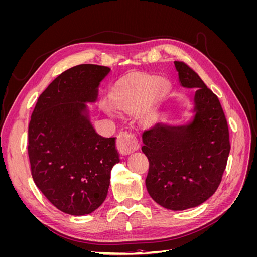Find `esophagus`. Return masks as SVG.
<instances>
[{
	"label": "esophagus",
	"mask_w": 257,
	"mask_h": 257,
	"mask_svg": "<svg viewBox=\"0 0 257 257\" xmlns=\"http://www.w3.org/2000/svg\"><path fill=\"white\" fill-rule=\"evenodd\" d=\"M116 148L121 154L127 155L132 152L138 150L139 144L134 134L127 133V132H121L116 139Z\"/></svg>",
	"instance_id": "esophagus-1"
}]
</instances>
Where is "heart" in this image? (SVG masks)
Returning a JSON list of instances; mask_svg holds the SVG:
<instances>
[{"mask_svg": "<svg viewBox=\"0 0 257 257\" xmlns=\"http://www.w3.org/2000/svg\"><path fill=\"white\" fill-rule=\"evenodd\" d=\"M172 85L166 79L155 76H138L118 83L111 89L108 99L100 100L99 107L113 116L116 111L135 113L141 125L152 127L160 121L163 104Z\"/></svg>", "mask_w": 257, "mask_h": 257, "instance_id": "b5f03b06", "label": "heart"}]
</instances>
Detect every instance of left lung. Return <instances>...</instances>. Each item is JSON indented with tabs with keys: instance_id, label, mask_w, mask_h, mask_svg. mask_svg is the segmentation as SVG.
Listing matches in <instances>:
<instances>
[{
	"instance_id": "left-lung-1",
	"label": "left lung",
	"mask_w": 257,
	"mask_h": 257,
	"mask_svg": "<svg viewBox=\"0 0 257 257\" xmlns=\"http://www.w3.org/2000/svg\"><path fill=\"white\" fill-rule=\"evenodd\" d=\"M179 82L194 91L180 124L158 123L143 133L149 160L148 193L160 206L185 210L201 205L219 188L230 151L226 118L214 93L184 62L175 61Z\"/></svg>"
}]
</instances>
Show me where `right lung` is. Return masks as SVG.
Masks as SVG:
<instances>
[{"label":"right lung","instance_id":"obj_1","mask_svg":"<svg viewBox=\"0 0 257 257\" xmlns=\"http://www.w3.org/2000/svg\"><path fill=\"white\" fill-rule=\"evenodd\" d=\"M109 72L94 64L67 69L40 95L31 115V174L45 197L67 214H89L102 205L111 169L120 162L115 137L96 133L87 107L96 102Z\"/></svg>","mask_w":257,"mask_h":257}]
</instances>
